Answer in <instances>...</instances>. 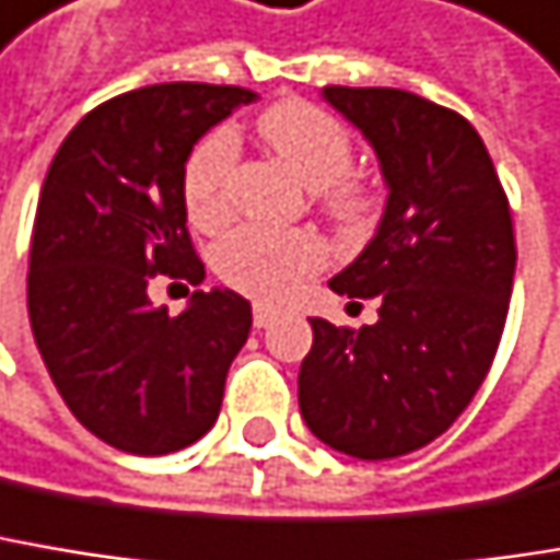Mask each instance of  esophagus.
<instances>
[{"label":"esophagus","instance_id":"34e87169","mask_svg":"<svg viewBox=\"0 0 560 560\" xmlns=\"http://www.w3.org/2000/svg\"><path fill=\"white\" fill-rule=\"evenodd\" d=\"M276 317H279V311H276V307H269V304H256V307H253V324H256L259 330H262V327H269Z\"/></svg>","mask_w":560,"mask_h":560}]
</instances>
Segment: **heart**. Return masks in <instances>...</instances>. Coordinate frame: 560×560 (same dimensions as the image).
Returning a JSON list of instances; mask_svg holds the SVG:
<instances>
[{"instance_id": "1", "label": "heart", "mask_w": 560, "mask_h": 560, "mask_svg": "<svg viewBox=\"0 0 560 560\" xmlns=\"http://www.w3.org/2000/svg\"><path fill=\"white\" fill-rule=\"evenodd\" d=\"M259 137L279 153L307 188H314L324 211L346 228H355L372 211V191L349 176L352 140L330 112L288 98L266 108L256 121ZM236 166V140L228 130H211L195 143L182 170V201L198 228H214L228 218V185ZM324 262V246L304 230L243 228L218 246L214 266L230 288L281 301L298 281Z\"/></svg>"}]
</instances>
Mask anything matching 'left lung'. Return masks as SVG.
<instances>
[{"label":"left lung","mask_w":560,"mask_h":560,"mask_svg":"<svg viewBox=\"0 0 560 560\" xmlns=\"http://www.w3.org/2000/svg\"><path fill=\"white\" fill-rule=\"evenodd\" d=\"M372 143L387 201L330 288L378 298L369 327L311 317L298 404L336 452L382 462L448 430L490 372L516 272L513 218L490 153L458 112L404 89L327 85Z\"/></svg>","instance_id":"left-lung-1"}]
</instances>
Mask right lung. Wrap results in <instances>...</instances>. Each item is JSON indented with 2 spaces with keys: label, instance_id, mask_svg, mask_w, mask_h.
Segmentation results:
<instances>
[{
  "label": "right lung",
  "instance_id": "obj_1",
  "mask_svg": "<svg viewBox=\"0 0 560 560\" xmlns=\"http://www.w3.org/2000/svg\"><path fill=\"white\" fill-rule=\"evenodd\" d=\"M256 92L160 82L89 112L60 143L37 201L27 317L79 423L130 455H170L214 427L253 307L195 291L170 317L150 276L201 284L182 170L191 147Z\"/></svg>",
  "mask_w": 560,
  "mask_h": 560
}]
</instances>
